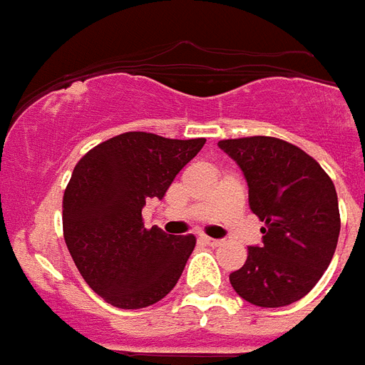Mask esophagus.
Returning a JSON list of instances; mask_svg holds the SVG:
<instances>
[{"instance_id": "obj_1", "label": "esophagus", "mask_w": 365, "mask_h": 365, "mask_svg": "<svg viewBox=\"0 0 365 365\" xmlns=\"http://www.w3.org/2000/svg\"><path fill=\"white\" fill-rule=\"evenodd\" d=\"M200 241H201V243L209 245V247H218V245H220V241H218V239L207 237V235H201V237H200Z\"/></svg>"}]
</instances>
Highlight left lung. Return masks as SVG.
Wrapping results in <instances>:
<instances>
[{"label":"left lung","instance_id":"obj_1","mask_svg":"<svg viewBox=\"0 0 365 365\" xmlns=\"http://www.w3.org/2000/svg\"><path fill=\"white\" fill-rule=\"evenodd\" d=\"M243 169L250 211L264 222L262 247H249L233 290L258 307H284L307 296L328 269L339 239L337 192L305 150L277 137L222 139Z\"/></svg>","mask_w":365,"mask_h":365}]
</instances>
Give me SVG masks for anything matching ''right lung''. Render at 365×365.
Wrapping results in <instances>:
<instances>
[{"mask_svg": "<svg viewBox=\"0 0 365 365\" xmlns=\"http://www.w3.org/2000/svg\"><path fill=\"white\" fill-rule=\"evenodd\" d=\"M205 145L147 132L110 137L78 160L63 192V239L81 275L118 309H143L179 281L196 237L145 228L143 205L162 200Z\"/></svg>", "mask_w": 365, "mask_h": 365, "instance_id": "obj_1", "label": "right lung"}]
</instances>
